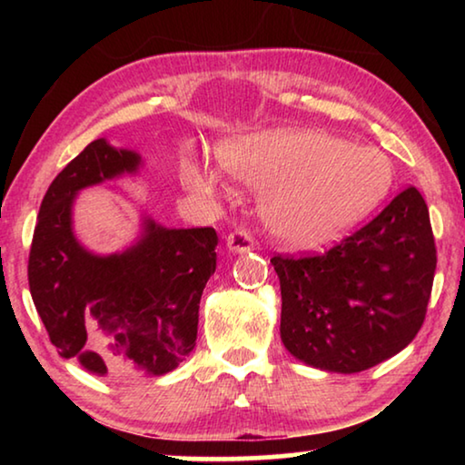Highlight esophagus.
<instances>
[{"label": "esophagus", "mask_w": 465, "mask_h": 465, "mask_svg": "<svg viewBox=\"0 0 465 465\" xmlns=\"http://www.w3.org/2000/svg\"><path fill=\"white\" fill-rule=\"evenodd\" d=\"M225 248L232 254H246V252L254 250V242H252V235L246 230H235L233 233L227 235Z\"/></svg>", "instance_id": "34e87169"}]
</instances>
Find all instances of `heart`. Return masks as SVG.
<instances>
[{
	"instance_id": "obj_1",
	"label": "heart",
	"mask_w": 465,
	"mask_h": 465,
	"mask_svg": "<svg viewBox=\"0 0 465 465\" xmlns=\"http://www.w3.org/2000/svg\"><path fill=\"white\" fill-rule=\"evenodd\" d=\"M225 170L264 188L261 213L269 230L291 246H320L344 233L383 201L391 163L373 147L308 129H274L222 149ZM183 183L215 194L225 184L201 153L184 155Z\"/></svg>"
}]
</instances>
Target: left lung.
Masks as SVG:
<instances>
[{
	"label": "left lung",
	"mask_w": 465,
	"mask_h": 465,
	"mask_svg": "<svg viewBox=\"0 0 465 465\" xmlns=\"http://www.w3.org/2000/svg\"><path fill=\"white\" fill-rule=\"evenodd\" d=\"M271 264L291 355L320 371H365L406 349L422 326L437 269L427 203L411 186L326 254Z\"/></svg>",
	"instance_id": "obj_1"
}]
</instances>
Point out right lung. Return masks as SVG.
Listing matches in <instances>:
<instances>
[{
	"label": "right lung",
	"mask_w": 465,
	"mask_h": 465,
	"mask_svg": "<svg viewBox=\"0 0 465 465\" xmlns=\"http://www.w3.org/2000/svg\"><path fill=\"white\" fill-rule=\"evenodd\" d=\"M143 166L135 149L92 141L51 183L30 248V295L51 342L98 377L174 371L194 349L201 295L215 272L213 227H166L143 213L123 250L102 254L77 238L80 193Z\"/></svg>",
	"instance_id": "add662e5"
}]
</instances>
